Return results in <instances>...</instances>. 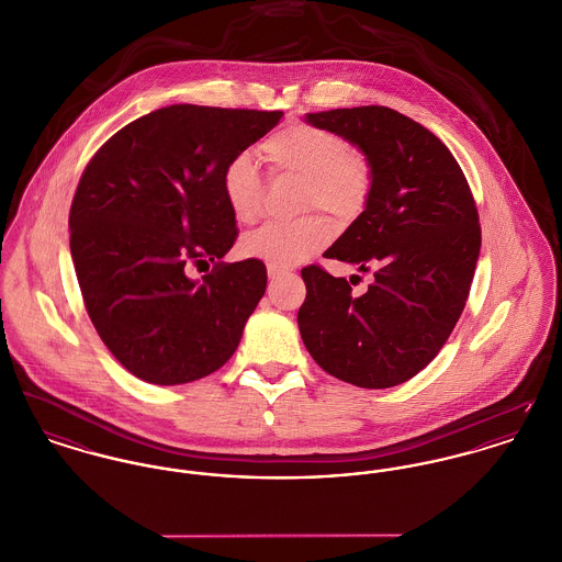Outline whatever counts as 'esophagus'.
<instances>
[{"instance_id":"obj_1","label":"esophagus","mask_w":562,"mask_h":562,"mask_svg":"<svg viewBox=\"0 0 562 562\" xmlns=\"http://www.w3.org/2000/svg\"><path fill=\"white\" fill-rule=\"evenodd\" d=\"M289 271H284V269H278V267H267V276H269V280L271 282H276V280H280V278H284Z\"/></svg>"}]
</instances>
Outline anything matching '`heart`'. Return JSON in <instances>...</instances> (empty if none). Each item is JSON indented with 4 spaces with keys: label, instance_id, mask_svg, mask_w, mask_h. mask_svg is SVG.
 Returning <instances> with one entry per match:
<instances>
[{
    "label": "heart",
    "instance_id": "heart-1",
    "mask_svg": "<svg viewBox=\"0 0 562 562\" xmlns=\"http://www.w3.org/2000/svg\"><path fill=\"white\" fill-rule=\"evenodd\" d=\"M273 173L300 175L303 207H321L331 216L352 222L361 216L374 192L370 160L350 151L345 136L310 124H289L276 130L260 145ZM220 188L233 217L241 224L255 222L262 207L265 181L250 154L233 156L222 169ZM331 239V226L323 216L300 217L293 222H267L241 241V252L269 267L289 269Z\"/></svg>",
    "mask_w": 562,
    "mask_h": 562
}]
</instances>
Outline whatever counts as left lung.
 <instances>
[{"instance_id": "obj_1", "label": "left lung", "mask_w": 562, "mask_h": 562, "mask_svg": "<svg viewBox=\"0 0 562 562\" xmlns=\"http://www.w3.org/2000/svg\"><path fill=\"white\" fill-rule=\"evenodd\" d=\"M305 122L357 145L374 171L368 210L325 252L374 271L359 297L346 278L302 269V340L331 376L395 387L451 336L475 276L481 226L471 186L447 145L389 106L307 113Z\"/></svg>"}]
</instances>
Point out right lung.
<instances>
[{
  "label": "right lung",
  "mask_w": 562,
  "mask_h": 562,
  "mask_svg": "<svg viewBox=\"0 0 562 562\" xmlns=\"http://www.w3.org/2000/svg\"><path fill=\"white\" fill-rule=\"evenodd\" d=\"M282 111L173 104L115 132L70 207V252L87 314L136 379L199 381L222 368L267 286L259 259L222 262L237 239L220 177ZM217 265L203 283L190 263Z\"/></svg>",
  "instance_id": "add662e5"
}]
</instances>
